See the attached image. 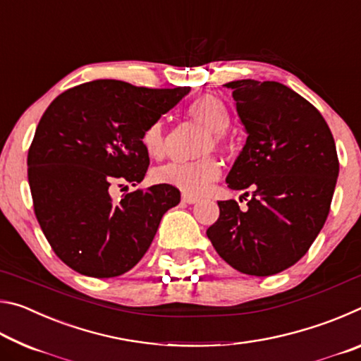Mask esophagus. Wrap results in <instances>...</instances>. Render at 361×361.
I'll return each mask as SVG.
<instances>
[{
	"label": "esophagus",
	"instance_id": "34e87169",
	"mask_svg": "<svg viewBox=\"0 0 361 361\" xmlns=\"http://www.w3.org/2000/svg\"><path fill=\"white\" fill-rule=\"evenodd\" d=\"M181 200H183V202H185V204H189V205H191V204H195V202H199V197H195V195H192V194H183L181 195Z\"/></svg>",
	"mask_w": 361,
	"mask_h": 361
}]
</instances>
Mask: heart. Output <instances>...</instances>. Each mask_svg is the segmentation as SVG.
<instances>
[{
    "instance_id": "1",
    "label": "heart",
    "mask_w": 361,
    "mask_h": 361,
    "mask_svg": "<svg viewBox=\"0 0 361 361\" xmlns=\"http://www.w3.org/2000/svg\"><path fill=\"white\" fill-rule=\"evenodd\" d=\"M188 114L212 132V140L207 149L212 146H221L223 132L229 126V113L224 103L213 95H202L195 99L188 108ZM142 146L151 159H162L166 156V130L164 122L154 121L146 127L142 133ZM221 173V164L215 157L207 156L191 162H170L166 166L152 170V180L161 185H169L181 189V191L199 194L209 188Z\"/></svg>"
}]
</instances>
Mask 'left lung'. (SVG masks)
<instances>
[{"mask_svg": "<svg viewBox=\"0 0 361 361\" xmlns=\"http://www.w3.org/2000/svg\"><path fill=\"white\" fill-rule=\"evenodd\" d=\"M226 87L248 135L226 183L252 197L247 210L219 200L207 235L239 272L274 276L307 253L326 221L339 175L334 138L319 109L283 84L240 79Z\"/></svg>", "mask_w": 361, "mask_h": 361, "instance_id": "1", "label": "left lung"}]
</instances>
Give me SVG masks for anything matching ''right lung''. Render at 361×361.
Returning <instances> with one entry per match:
<instances>
[{"mask_svg":"<svg viewBox=\"0 0 361 361\" xmlns=\"http://www.w3.org/2000/svg\"><path fill=\"white\" fill-rule=\"evenodd\" d=\"M189 90L99 79L65 90L47 106L28 149V183L47 242L73 271L97 279L130 271L164 213L178 205L180 191L169 185L137 189L118 202L111 189L145 178L143 130Z\"/></svg>","mask_w":361,"mask_h":361,"instance_id":"1","label":"right lung"}]
</instances>
